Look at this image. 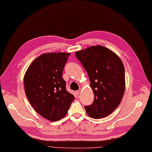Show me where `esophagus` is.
<instances>
[{"mask_svg":"<svg viewBox=\"0 0 152 152\" xmlns=\"http://www.w3.org/2000/svg\"><path fill=\"white\" fill-rule=\"evenodd\" d=\"M81 88H80L78 91H77L76 92V94H80V92H81Z\"/></svg>","mask_w":152,"mask_h":152,"instance_id":"1","label":"esophagus"}]
</instances>
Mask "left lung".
<instances>
[{"label": "left lung", "mask_w": 152, "mask_h": 152, "mask_svg": "<svg viewBox=\"0 0 152 152\" xmlns=\"http://www.w3.org/2000/svg\"><path fill=\"white\" fill-rule=\"evenodd\" d=\"M75 55L88 73L94 94L92 104L85 106L87 114L94 119L109 115L119 106L125 90L121 60L102 45L78 50Z\"/></svg>", "instance_id": "1"}]
</instances>
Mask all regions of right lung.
<instances>
[{
	"label": "right lung",
	"instance_id": "obj_1",
	"mask_svg": "<svg viewBox=\"0 0 152 152\" xmlns=\"http://www.w3.org/2000/svg\"><path fill=\"white\" fill-rule=\"evenodd\" d=\"M69 55L66 53L43 54L30 64L24 75L27 98L37 113L50 121L64 118L75 100V96L66 90L62 77Z\"/></svg>",
	"mask_w": 152,
	"mask_h": 152
}]
</instances>
